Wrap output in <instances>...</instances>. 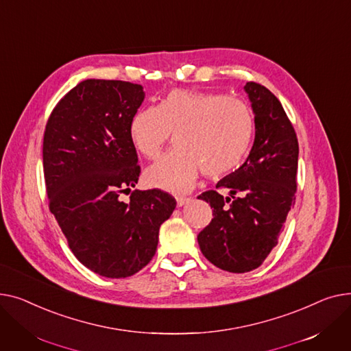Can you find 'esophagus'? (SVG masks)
Wrapping results in <instances>:
<instances>
[{
    "label": "esophagus",
    "instance_id": "34e87169",
    "mask_svg": "<svg viewBox=\"0 0 351 351\" xmlns=\"http://www.w3.org/2000/svg\"><path fill=\"white\" fill-rule=\"evenodd\" d=\"M190 199L191 198H189V197H177V205H178V207H182V205L189 204Z\"/></svg>",
    "mask_w": 351,
    "mask_h": 351
}]
</instances>
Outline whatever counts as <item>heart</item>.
Segmentation results:
<instances>
[{"label":"heart","instance_id":"1","mask_svg":"<svg viewBox=\"0 0 351 351\" xmlns=\"http://www.w3.org/2000/svg\"><path fill=\"white\" fill-rule=\"evenodd\" d=\"M255 133L256 119L248 103L217 92L174 89L158 106L138 109L130 121V140L144 158H157L174 136L176 150L150 166L144 180L177 194L191 190L201 170L221 178L239 169Z\"/></svg>","mask_w":351,"mask_h":351}]
</instances>
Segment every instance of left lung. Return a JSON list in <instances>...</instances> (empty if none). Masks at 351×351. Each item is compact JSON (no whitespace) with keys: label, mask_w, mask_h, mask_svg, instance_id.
Returning a JSON list of instances; mask_svg holds the SVG:
<instances>
[{"label":"left lung","mask_w":351,"mask_h":351,"mask_svg":"<svg viewBox=\"0 0 351 351\" xmlns=\"http://www.w3.org/2000/svg\"><path fill=\"white\" fill-rule=\"evenodd\" d=\"M256 119L252 150L242 166L222 178L217 189L230 197L205 191L213 219L198 234L202 255L232 274L259 267L278 245L298 189L299 143L278 97L256 82L245 85Z\"/></svg>","instance_id":"left-lung-1"}]
</instances>
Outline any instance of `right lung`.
Listing matches in <instances>:
<instances>
[{
  "mask_svg": "<svg viewBox=\"0 0 351 351\" xmlns=\"http://www.w3.org/2000/svg\"><path fill=\"white\" fill-rule=\"evenodd\" d=\"M143 99L137 84L84 80L58 101L44 133L49 211L77 261L106 278L132 276L152 261L177 204L158 189L119 198L140 176L130 121Z\"/></svg>",
  "mask_w": 351,
  "mask_h": 351,
  "instance_id": "obj_1",
  "label": "right lung"
}]
</instances>
